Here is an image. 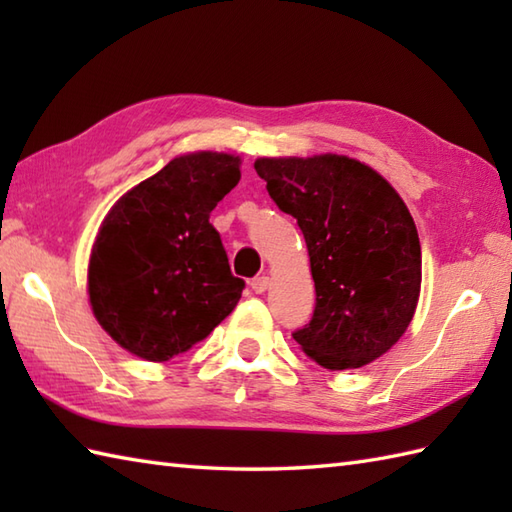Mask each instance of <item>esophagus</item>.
<instances>
[{
  "mask_svg": "<svg viewBox=\"0 0 512 512\" xmlns=\"http://www.w3.org/2000/svg\"><path fill=\"white\" fill-rule=\"evenodd\" d=\"M268 286H270V279L266 275L255 277L253 281H250V288H253V292H257V295H262V292H266Z\"/></svg>",
  "mask_w": 512,
  "mask_h": 512,
  "instance_id": "obj_1",
  "label": "esophagus"
}]
</instances>
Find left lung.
I'll return each mask as SVG.
<instances>
[{"label": "left lung", "instance_id": "obj_1", "mask_svg": "<svg viewBox=\"0 0 512 512\" xmlns=\"http://www.w3.org/2000/svg\"><path fill=\"white\" fill-rule=\"evenodd\" d=\"M257 176L306 237L317 306L292 334L325 369H356L396 345L418 306L420 239L391 184L354 158H259Z\"/></svg>", "mask_w": 512, "mask_h": 512}]
</instances>
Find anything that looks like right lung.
<instances>
[{"mask_svg":"<svg viewBox=\"0 0 512 512\" xmlns=\"http://www.w3.org/2000/svg\"><path fill=\"white\" fill-rule=\"evenodd\" d=\"M239 176L237 156L195 151L136 184L105 215L88 292L96 321L127 352L169 361L237 306L246 284L233 277L209 215Z\"/></svg>","mask_w":512,"mask_h":512,"instance_id":"add662e5","label":"right lung"}]
</instances>
